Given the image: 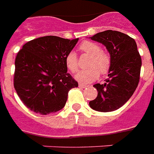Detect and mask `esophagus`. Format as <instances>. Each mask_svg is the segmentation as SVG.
Wrapping results in <instances>:
<instances>
[{"label": "esophagus", "instance_id": "1", "mask_svg": "<svg viewBox=\"0 0 154 154\" xmlns=\"http://www.w3.org/2000/svg\"><path fill=\"white\" fill-rule=\"evenodd\" d=\"M79 87H81V88H86V87H87V85H84V84L79 83Z\"/></svg>", "mask_w": 154, "mask_h": 154}]
</instances>
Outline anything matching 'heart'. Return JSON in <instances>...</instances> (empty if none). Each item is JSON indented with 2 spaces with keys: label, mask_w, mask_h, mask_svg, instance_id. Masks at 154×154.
<instances>
[{
  "label": "heart",
  "mask_w": 154,
  "mask_h": 154,
  "mask_svg": "<svg viewBox=\"0 0 154 154\" xmlns=\"http://www.w3.org/2000/svg\"><path fill=\"white\" fill-rule=\"evenodd\" d=\"M80 49L91 55L87 63L88 68L81 71L75 76L76 80L82 83H90L97 80L99 75L108 72L110 67V57L109 54L101 51L98 44L90 41H84L80 45ZM66 66L72 72L78 70V61L76 54L71 51L65 57Z\"/></svg>",
  "instance_id": "1"
}]
</instances>
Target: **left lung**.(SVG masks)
<instances>
[{
  "instance_id": "left-lung-1",
  "label": "left lung",
  "mask_w": 154,
  "mask_h": 154,
  "mask_svg": "<svg viewBox=\"0 0 154 154\" xmlns=\"http://www.w3.org/2000/svg\"><path fill=\"white\" fill-rule=\"evenodd\" d=\"M90 38L106 48L110 54V67L106 82L93 86L98 94L89 106L97 111H114L129 100L138 87L141 57L135 40L121 32L106 30Z\"/></svg>"
}]
</instances>
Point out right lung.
I'll return each mask as SVG.
<instances>
[{
  "instance_id": "1",
  "label": "right lung",
  "mask_w": 154,
  "mask_h": 154,
  "mask_svg": "<svg viewBox=\"0 0 154 154\" xmlns=\"http://www.w3.org/2000/svg\"><path fill=\"white\" fill-rule=\"evenodd\" d=\"M77 41L49 35L29 41L19 51L14 87L29 110L48 115L65 106L68 91L78 87L65 63Z\"/></svg>"
}]
</instances>
